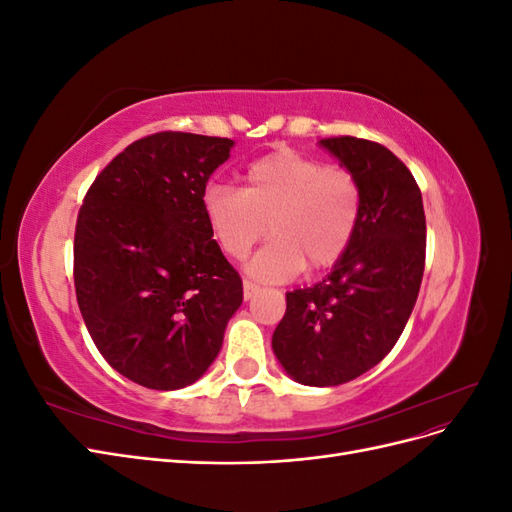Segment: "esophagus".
<instances>
[{"instance_id":"esophagus-1","label":"esophagus","mask_w":512,"mask_h":512,"mask_svg":"<svg viewBox=\"0 0 512 512\" xmlns=\"http://www.w3.org/2000/svg\"><path fill=\"white\" fill-rule=\"evenodd\" d=\"M256 292H258V286H254L252 282H243V299L245 301H250Z\"/></svg>"}]
</instances>
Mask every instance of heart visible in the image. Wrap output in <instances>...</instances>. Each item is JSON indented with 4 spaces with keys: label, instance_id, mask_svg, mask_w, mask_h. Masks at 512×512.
<instances>
[{
    "label": "heart",
    "instance_id": "heart-1",
    "mask_svg": "<svg viewBox=\"0 0 512 512\" xmlns=\"http://www.w3.org/2000/svg\"><path fill=\"white\" fill-rule=\"evenodd\" d=\"M243 181V190L209 185L203 213L215 243L235 260L269 226L273 239L245 267L252 280L280 284L344 258L361 218V188L350 170L280 149L247 166Z\"/></svg>",
    "mask_w": 512,
    "mask_h": 512
}]
</instances>
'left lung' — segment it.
I'll return each mask as SVG.
<instances>
[{"label":"left lung","mask_w":512,"mask_h":512,"mask_svg":"<svg viewBox=\"0 0 512 512\" xmlns=\"http://www.w3.org/2000/svg\"><path fill=\"white\" fill-rule=\"evenodd\" d=\"M359 181L361 218L322 282L286 292L273 352L292 380L337 386L378 365L404 333L425 271L423 196L406 164L354 136L322 138Z\"/></svg>","instance_id":"8db88e82"}]
</instances>
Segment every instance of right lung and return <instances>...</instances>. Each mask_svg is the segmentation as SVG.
I'll use <instances>...</instances> for the list:
<instances>
[{
	"mask_svg": "<svg viewBox=\"0 0 512 512\" xmlns=\"http://www.w3.org/2000/svg\"><path fill=\"white\" fill-rule=\"evenodd\" d=\"M230 138L158 132L91 183L74 232V288L106 363L156 391L196 382L243 301L239 273L211 237L203 194Z\"/></svg>",
	"mask_w": 512,
	"mask_h": 512,
	"instance_id": "obj_1",
	"label": "right lung"
}]
</instances>
